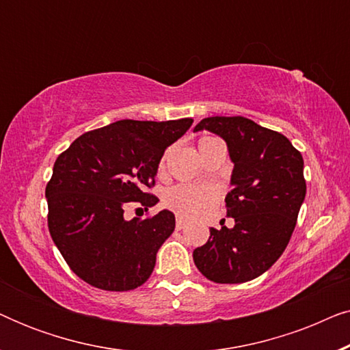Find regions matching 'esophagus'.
<instances>
[{
  "instance_id": "obj_1",
  "label": "esophagus",
  "mask_w": 350,
  "mask_h": 350,
  "mask_svg": "<svg viewBox=\"0 0 350 350\" xmlns=\"http://www.w3.org/2000/svg\"><path fill=\"white\" fill-rule=\"evenodd\" d=\"M186 224H188V221H186L185 218H176V229H183Z\"/></svg>"
}]
</instances>
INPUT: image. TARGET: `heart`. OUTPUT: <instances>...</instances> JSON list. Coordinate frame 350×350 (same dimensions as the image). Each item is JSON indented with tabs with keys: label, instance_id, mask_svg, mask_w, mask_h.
Instances as JSON below:
<instances>
[{
	"label": "heart",
	"instance_id": "obj_1",
	"mask_svg": "<svg viewBox=\"0 0 350 350\" xmlns=\"http://www.w3.org/2000/svg\"><path fill=\"white\" fill-rule=\"evenodd\" d=\"M217 193L208 186L178 185L165 193L164 204L181 217H202L213 207Z\"/></svg>",
	"mask_w": 350,
	"mask_h": 350
}]
</instances>
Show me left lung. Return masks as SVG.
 <instances>
[{
    "label": "left lung",
    "instance_id": "8db88e82",
    "mask_svg": "<svg viewBox=\"0 0 350 350\" xmlns=\"http://www.w3.org/2000/svg\"><path fill=\"white\" fill-rule=\"evenodd\" d=\"M226 142L234 164L226 194L234 228L210 229L194 265L217 284H243L269 269L288 245L306 198L304 161L288 138L242 116L205 118L194 132Z\"/></svg>",
    "mask_w": 350,
    "mask_h": 350
}]
</instances>
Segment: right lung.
<instances>
[{"label": "right lung", "instance_id": "obj_1", "mask_svg": "<svg viewBox=\"0 0 350 350\" xmlns=\"http://www.w3.org/2000/svg\"><path fill=\"white\" fill-rule=\"evenodd\" d=\"M193 124L122 119L85 132L57 157L46 186L47 224L66 265L100 290L127 291L145 284L157 250L175 229V215L126 219L124 207L159 202L154 185L164 151Z\"/></svg>", "mask_w": 350, "mask_h": 350}]
</instances>
